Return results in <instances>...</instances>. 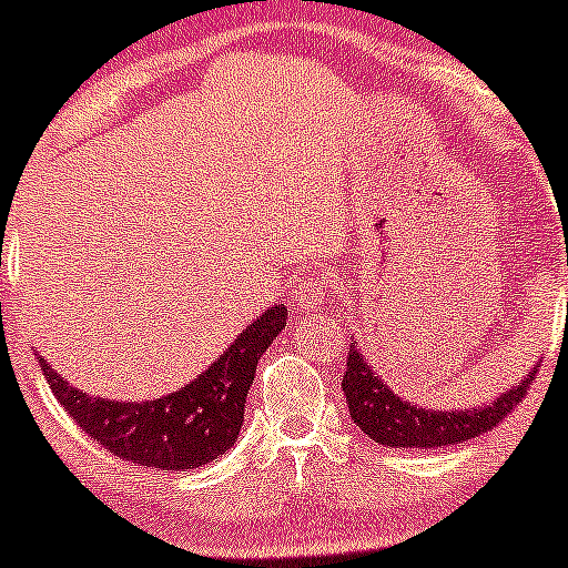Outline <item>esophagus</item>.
<instances>
[{
  "label": "esophagus",
  "mask_w": 568,
  "mask_h": 568,
  "mask_svg": "<svg viewBox=\"0 0 568 568\" xmlns=\"http://www.w3.org/2000/svg\"><path fill=\"white\" fill-rule=\"evenodd\" d=\"M331 278L325 276H312L306 282L297 284L295 295H292V303H295L301 312H317L327 303V295H331Z\"/></svg>",
  "instance_id": "1"
}]
</instances>
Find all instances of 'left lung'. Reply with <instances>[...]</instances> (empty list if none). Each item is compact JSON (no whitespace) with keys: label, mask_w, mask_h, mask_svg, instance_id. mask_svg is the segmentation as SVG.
<instances>
[{"label":"left lung","mask_w":568,"mask_h":568,"mask_svg":"<svg viewBox=\"0 0 568 568\" xmlns=\"http://www.w3.org/2000/svg\"><path fill=\"white\" fill-rule=\"evenodd\" d=\"M539 366L528 372V377L514 388L503 390L495 402L478 410H426L413 402L399 399V394L388 388L372 369L366 355L358 349V342L349 344L347 372L342 377L344 399H347L349 418L372 437L374 443L388 448H440L454 443L470 440L495 429L528 394Z\"/></svg>","instance_id":"left-lung-1"}]
</instances>
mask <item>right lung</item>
<instances>
[{"label": "right lung", "instance_id": "right-lung-1", "mask_svg": "<svg viewBox=\"0 0 568 568\" xmlns=\"http://www.w3.org/2000/svg\"><path fill=\"white\" fill-rule=\"evenodd\" d=\"M284 325V303L271 306L185 388L150 402L84 394L38 361L65 413L114 457L158 470H196L235 446L256 361Z\"/></svg>", "mask_w": 568, "mask_h": 568}]
</instances>
